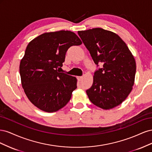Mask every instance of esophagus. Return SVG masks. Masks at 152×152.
Instances as JSON below:
<instances>
[{
    "mask_svg": "<svg viewBox=\"0 0 152 152\" xmlns=\"http://www.w3.org/2000/svg\"><path fill=\"white\" fill-rule=\"evenodd\" d=\"M82 79H83V77H82V76H78L77 77V79L79 80H82Z\"/></svg>",
    "mask_w": 152,
    "mask_h": 152,
    "instance_id": "esophagus-1",
    "label": "esophagus"
}]
</instances>
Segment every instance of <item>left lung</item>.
Listing matches in <instances>:
<instances>
[{
    "label": "left lung",
    "mask_w": 152,
    "mask_h": 152,
    "mask_svg": "<svg viewBox=\"0 0 152 152\" xmlns=\"http://www.w3.org/2000/svg\"><path fill=\"white\" fill-rule=\"evenodd\" d=\"M96 65L93 83L86 93L91 102L103 110L117 107L125 100L134 84L135 59L117 34L101 28L78 31Z\"/></svg>",
    "instance_id": "1"
}]
</instances>
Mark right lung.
<instances>
[{
    "instance_id": "right-lung-1",
    "label": "right lung",
    "mask_w": 152,
    "mask_h": 152,
    "mask_svg": "<svg viewBox=\"0 0 152 152\" xmlns=\"http://www.w3.org/2000/svg\"><path fill=\"white\" fill-rule=\"evenodd\" d=\"M82 43L68 30L45 32L28 43L21 59L20 73L25 93L37 108L55 112L70 101L77 80L57 68L62 67L68 48Z\"/></svg>"
}]
</instances>
